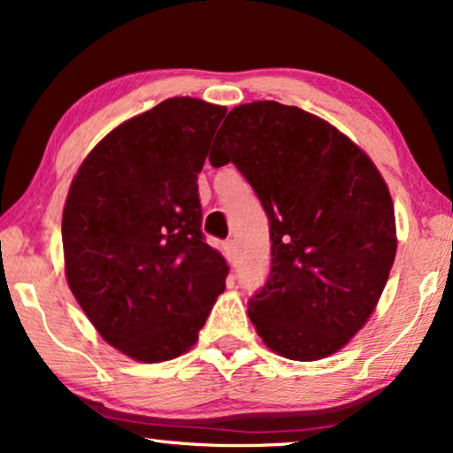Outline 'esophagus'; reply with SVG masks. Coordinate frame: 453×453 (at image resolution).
<instances>
[{
  "instance_id": "esophagus-1",
  "label": "esophagus",
  "mask_w": 453,
  "mask_h": 453,
  "mask_svg": "<svg viewBox=\"0 0 453 453\" xmlns=\"http://www.w3.org/2000/svg\"><path fill=\"white\" fill-rule=\"evenodd\" d=\"M225 256L228 259V264H237V257H239V250H237V243L234 241H226L225 243Z\"/></svg>"
}]
</instances>
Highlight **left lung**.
I'll use <instances>...</instances> for the list:
<instances>
[{
    "label": "left lung",
    "mask_w": 453,
    "mask_h": 453,
    "mask_svg": "<svg viewBox=\"0 0 453 453\" xmlns=\"http://www.w3.org/2000/svg\"><path fill=\"white\" fill-rule=\"evenodd\" d=\"M219 134L210 165L237 166L270 220V274L250 299L251 324L290 361L334 355L373 313L392 270L386 181L355 142L299 107L239 104Z\"/></svg>",
    "instance_id": "obj_1"
}]
</instances>
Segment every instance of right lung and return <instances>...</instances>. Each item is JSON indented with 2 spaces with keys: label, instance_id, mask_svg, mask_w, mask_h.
<instances>
[{
  "label": "right lung",
  "instance_id": "add662e5",
  "mask_svg": "<svg viewBox=\"0 0 453 453\" xmlns=\"http://www.w3.org/2000/svg\"><path fill=\"white\" fill-rule=\"evenodd\" d=\"M226 109L166 98L98 142L67 194L65 278L98 334L160 363L188 352L228 265L202 233L197 173Z\"/></svg>",
  "mask_w": 453,
  "mask_h": 453
}]
</instances>
